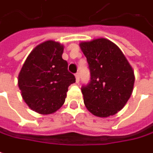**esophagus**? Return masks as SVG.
<instances>
[{
	"label": "esophagus",
	"mask_w": 153,
	"mask_h": 153,
	"mask_svg": "<svg viewBox=\"0 0 153 153\" xmlns=\"http://www.w3.org/2000/svg\"><path fill=\"white\" fill-rule=\"evenodd\" d=\"M75 78H76V82L77 83H79V74L77 73V74H75Z\"/></svg>",
	"instance_id": "34e87169"
}]
</instances>
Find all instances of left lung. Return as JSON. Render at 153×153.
I'll list each match as a JSON object with an SVG mask.
<instances>
[{
	"mask_svg": "<svg viewBox=\"0 0 153 153\" xmlns=\"http://www.w3.org/2000/svg\"><path fill=\"white\" fill-rule=\"evenodd\" d=\"M91 81L81 88L84 103L91 114L109 117L123 109L132 95L134 73L123 51L109 39L100 37L81 42Z\"/></svg>",
	"mask_w": 153,
	"mask_h": 153,
	"instance_id": "1",
	"label": "left lung"
}]
</instances>
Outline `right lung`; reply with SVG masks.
<instances>
[{"instance_id": "add662e5", "label": "right lung", "mask_w": 153, "mask_h": 153, "mask_svg": "<svg viewBox=\"0 0 153 153\" xmlns=\"http://www.w3.org/2000/svg\"><path fill=\"white\" fill-rule=\"evenodd\" d=\"M64 47L53 40L38 44L27 56L18 76L24 101L41 115L53 114L63 105L75 77L62 59Z\"/></svg>"}]
</instances>
